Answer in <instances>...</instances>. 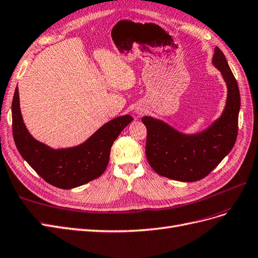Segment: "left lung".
I'll return each instance as SVG.
<instances>
[{"label": "left lung", "instance_id": "8db88e82", "mask_svg": "<svg viewBox=\"0 0 258 258\" xmlns=\"http://www.w3.org/2000/svg\"><path fill=\"white\" fill-rule=\"evenodd\" d=\"M212 65L225 81L227 96L220 117L206 128L186 134L151 115L141 119L147 127V159L160 176L182 182L201 180L217 167L236 143L240 110L237 80L218 47Z\"/></svg>", "mask_w": 258, "mask_h": 258}]
</instances>
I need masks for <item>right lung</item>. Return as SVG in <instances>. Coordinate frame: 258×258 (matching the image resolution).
<instances>
[{"label": "right lung", "instance_id": "1", "mask_svg": "<svg viewBox=\"0 0 258 258\" xmlns=\"http://www.w3.org/2000/svg\"><path fill=\"white\" fill-rule=\"evenodd\" d=\"M13 135L19 153L49 184L70 189L102 176L109 162L110 149L120 133L133 121L130 114L105 123L84 143L69 148H51L32 136L24 124L19 91L12 104Z\"/></svg>", "mask_w": 258, "mask_h": 258}]
</instances>
